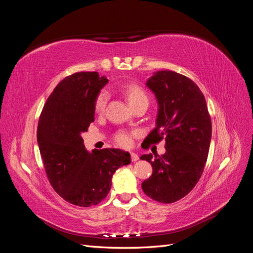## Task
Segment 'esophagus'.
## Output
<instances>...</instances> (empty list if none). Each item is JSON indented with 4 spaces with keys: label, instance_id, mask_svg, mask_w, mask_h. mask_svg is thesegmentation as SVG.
<instances>
[{
    "label": "esophagus",
    "instance_id": "esophagus-1",
    "mask_svg": "<svg viewBox=\"0 0 253 253\" xmlns=\"http://www.w3.org/2000/svg\"><path fill=\"white\" fill-rule=\"evenodd\" d=\"M130 158H131V161H132V162H136V161H138V160H139V157H138V155H137L136 153H133V152H131V153H130Z\"/></svg>",
    "mask_w": 253,
    "mask_h": 253
}]
</instances>
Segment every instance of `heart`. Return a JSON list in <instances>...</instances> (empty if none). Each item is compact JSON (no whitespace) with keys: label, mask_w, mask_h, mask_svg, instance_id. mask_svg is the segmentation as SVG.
<instances>
[{"label":"heart","mask_w":253,"mask_h":253,"mask_svg":"<svg viewBox=\"0 0 253 253\" xmlns=\"http://www.w3.org/2000/svg\"><path fill=\"white\" fill-rule=\"evenodd\" d=\"M123 91L128 100V103H129L131 107L138 103H141V102H149L146 91H144L140 85H138L136 84H129L124 85ZM107 100H109V93H107V91L102 90L94 101V110L96 113H102L105 110ZM115 140L120 146L127 148L131 144V135L129 132L120 131L116 135Z\"/></svg>","instance_id":"obj_1"}]
</instances>
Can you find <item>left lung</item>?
I'll return each mask as SVG.
<instances>
[{
  "label": "left lung",
  "instance_id": "1",
  "mask_svg": "<svg viewBox=\"0 0 253 253\" xmlns=\"http://www.w3.org/2000/svg\"><path fill=\"white\" fill-rule=\"evenodd\" d=\"M158 100L157 126L143 148L165 139L163 155L144 154L153 173L142 182L148 197L173 203L188 195L200 179L212 136V123L204 95L191 79L171 71H160L147 82Z\"/></svg>",
  "mask_w": 253,
  "mask_h": 253
}]
</instances>
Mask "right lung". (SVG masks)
<instances>
[{
  "instance_id": "1",
  "label": "right lung",
  "mask_w": 253,
  "mask_h": 253,
  "mask_svg": "<svg viewBox=\"0 0 253 253\" xmlns=\"http://www.w3.org/2000/svg\"><path fill=\"white\" fill-rule=\"evenodd\" d=\"M109 80L96 72L64 78L47 98L38 123L37 140L51 186L64 200L78 207L100 203L112 177L130 163L120 149L87 151L82 133L94 121V101Z\"/></svg>"
}]
</instances>
